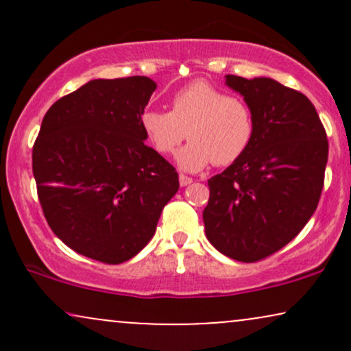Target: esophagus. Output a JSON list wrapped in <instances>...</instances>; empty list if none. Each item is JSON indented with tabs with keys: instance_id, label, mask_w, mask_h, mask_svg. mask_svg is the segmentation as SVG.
I'll list each match as a JSON object with an SVG mask.
<instances>
[{
	"instance_id": "esophagus-1",
	"label": "esophagus",
	"mask_w": 351,
	"mask_h": 351,
	"mask_svg": "<svg viewBox=\"0 0 351 351\" xmlns=\"http://www.w3.org/2000/svg\"><path fill=\"white\" fill-rule=\"evenodd\" d=\"M193 180L189 178L186 175H180V184L181 186H188V184H191Z\"/></svg>"
}]
</instances>
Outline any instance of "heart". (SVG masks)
<instances>
[{
    "label": "heart",
    "mask_w": 351,
    "mask_h": 351,
    "mask_svg": "<svg viewBox=\"0 0 351 351\" xmlns=\"http://www.w3.org/2000/svg\"><path fill=\"white\" fill-rule=\"evenodd\" d=\"M145 136L160 155H176L184 171H201L208 165H232L251 147L256 134L252 108L211 84L198 80L171 97L170 112L148 108L140 117Z\"/></svg>",
    "instance_id": "obj_1"
}]
</instances>
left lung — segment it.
<instances>
[{"mask_svg": "<svg viewBox=\"0 0 351 351\" xmlns=\"http://www.w3.org/2000/svg\"><path fill=\"white\" fill-rule=\"evenodd\" d=\"M226 86L252 108L256 134L237 162L208 180L204 229L221 254L257 263L291 243L315 213L328 140L302 92L269 77L226 75Z\"/></svg>", "mask_w": 351, "mask_h": 351, "instance_id": "left-lung-1", "label": "left lung"}]
</instances>
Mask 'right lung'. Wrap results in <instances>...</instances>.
<instances>
[{
  "mask_svg": "<svg viewBox=\"0 0 351 351\" xmlns=\"http://www.w3.org/2000/svg\"><path fill=\"white\" fill-rule=\"evenodd\" d=\"M156 84L95 79L44 115L33 173L47 224L72 251L106 264L136 256L155 234L178 173L147 147L140 117Z\"/></svg>",
  "mask_w": 351,
  "mask_h": 351,
  "instance_id": "right-lung-1",
  "label": "right lung"
}]
</instances>
